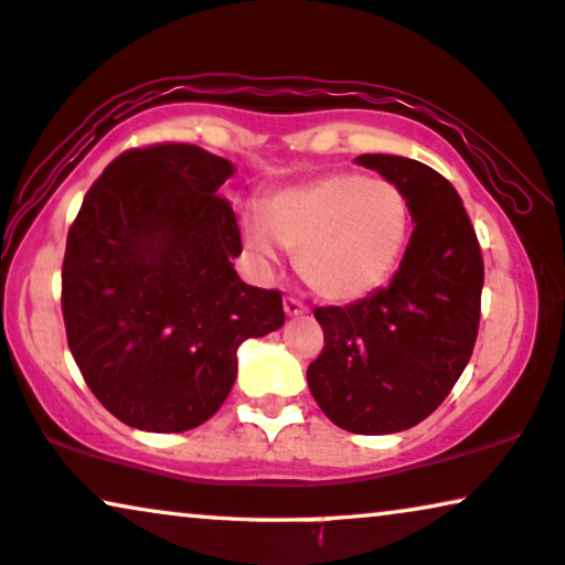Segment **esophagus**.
Returning <instances> with one entry per match:
<instances>
[{"label": "esophagus", "instance_id": "1", "mask_svg": "<svg viewBox=\"0 0 565 565\" xmlns=\"http://www.w3.org/2000/svg\"><path fill=\"white\" fill-rule=\"evenodd\" d=\"M284 312H287L289 318H299V315L307 312V307H305L302 302H299V299L287 297V299H284Z\"/></svg>", "mask_w": 565, "mask_h": 565}]
</instances>
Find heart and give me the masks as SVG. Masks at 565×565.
<instances>
[{"label": "heart", "mask_w": 565, "mask_h": 565, "mask_svg": "<svg viewBox=\"0 0 565 565\" xmlns=\"http://www.w3.org/2000/svg\"><path fill=\"white\" fill-rule=\"evenodd\" d=\"M245 247L274 266L278 245L295 253L302 281L328 302H353L385 287L411 237V204L401 185L359 172H330L287 188L266 220L243 216Z\"/></svg>", "instance_id": "1"}]
</instances>
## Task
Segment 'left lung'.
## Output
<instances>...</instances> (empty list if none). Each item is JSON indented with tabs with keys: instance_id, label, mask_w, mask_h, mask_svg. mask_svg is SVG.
<instances>
[{
	"instance_id": "1",
	"label": "left lung",
	"mask_w": 565,
	"mask_h": 565,
	"mask_svg": "<svg viewBox=\"0 0 565 565\" xmlns=\"http://www.w3.org/2000/svg\"><path fill=\"white\" fill-rule=\"evenodd\" d=\"M401 185L411 243L385 289L345 307H315L326 349L307 366L322 413L351 434H395L439 408L472 356L483 255L460 193L424 162L361 154Z\"/></svg>"
}]
</instances>
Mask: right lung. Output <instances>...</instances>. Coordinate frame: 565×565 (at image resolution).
Returning <instances> with one entry per match:
<instances>
[{"label": "right lung", "instance_id": "add662e5", "mask_svg": "<svg viewBox=\"0 0 565 565\" xmlns=\"http://www.w3.org/2000/svg\"><path fill=\"white\" fill-rule=\"evenodd\" d=\"M235 164L193 145L116 157L66 237L62 312L93 395L126 426L178 434L227 401L237 349L284 326L281 295L237 276Z\"/></svg>", "mask_w": 565, "mask_h": 565}]
</instances>
